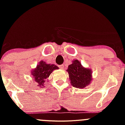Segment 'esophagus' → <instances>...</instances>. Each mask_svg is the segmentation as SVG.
<instances>
[{"label": "esophagus", "instance_id": "obj_1", "mask_svg": "<svg viewBox=\"0 0 125 125\" xmlns=\"http://www.w3.org/2000/svg\"><path fill=\"white\" fill-rule=\"evenodd\" d=\"M59 67L60 68V69H62V70H63V69L64 68V65H59Z\"/></svg>", "mask_w": 125, "mask_h": 125}]
</instances>
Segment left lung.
I'll return each mask as SVG.
<instances>
[{
    "label": "left lung",
    "mask_w": 125,
    "mask_h": 125,
    "mask_svg": "<svg viewBox=\"0 0 125 125\" xmlns=\"http://www.w3.org/2000/svg\"><path fill=\"white\" fill-rule=\"evenodd\" d=\"M69 74L72 86L77 88H84L92 80V72L90 69L84 68L78 60H74L66 70Z\"/></svg>",
    "instance_id": "8db88e82"
}]
</instances>
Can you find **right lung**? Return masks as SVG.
I'll list each match as a JSON object with an SVG mask.
<instances>
[{
	"mask_svg": "<svg viewBox=\"0 0 125 125\" xmlns=\"http://www.w3.org/2000/svg\"><path fill=\"white\" fill-rule=\"evenodd\" d=\"M59 68L56 65L47 64L43 61H40L37 67L32 70L31 75L33 77L34 81L37 83L38 86L42 87L45 85L46 79L49 77L51 73Z\"/></svg>",
	"mask_w": 125,
	"mask_h": 125,
	"instance_id": "1",
	"label": "right lung"
}]
</instances>
